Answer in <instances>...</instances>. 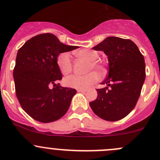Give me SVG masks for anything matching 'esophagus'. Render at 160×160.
<instances>
[{"label": "esophagus", "instance_id": "obj_1", "mask_svg": "<svg viewBox=\"0 0 160 160\" xmlns=\"http://www.w3.org/2000/svg\"><path fill=\"white\" fill-rule=\"evenodd\" d=\"M77 91L81 92V93H85V92L87 91V90H85V89H78V90H77Z\"/></svg>", "mask_w": 160, "mask_h": 160}]
</instances>
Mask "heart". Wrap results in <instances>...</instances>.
Segmentation results:
<instances>
[{"label": "heart", "instance_id": "1", "mask_svg": "<svg viewBox=\"0 0 160 160\" xmlns=\"http://www.w3.org/2000/svg\"><path fill=\"white\" fill-rule=\"evenodd\" d=\"M76 56L88 60L87 65V71L89 72L83 75L72 74L64 79V83L67 87L76 89H87L98 81L100 76L98 72L93 70H97L99 72H104V67L101 61L98 60V52L92 49H81L76 52ZM57 64L59 70L63 74H68L72 70V62L70 55L68 52H62L57 58ZM92 70V71H90Z\"/></svg>", "mask_w": 160, "mask_h": 160}]
</instances>
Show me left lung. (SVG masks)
<instances>
[{"instance_id":"obj_1","label":"left lung","mask_w":160,"mask_h":160,"mask_svg":"<svg viewBox=\"0 0 160 160\" xmlns=\"http://www.w3.org/2000/svg\"><path fill=\"white\" fill-rule=\"evenodd\" d=\"M108 59V75L90 106L98 117L109 122L122 119L134 109L146 79V63L138 46L129 39L110 36L92 48Z\"/></svg>"}]
</instances>
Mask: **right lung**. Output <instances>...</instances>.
Wrapping results in <instances>:
<instances>
[{
  "mask_svg": "<svg viewBox=\"0 0 160 160\" xmlns=\"http://www.w3.org/2000/svg\"><path fill=\"white\" fill-rule=\"evenodd\" d=\"M77 48L45 33L32 37L18 51L13 72L16 95L22 109L35 120L55 122L68 111L77 90L56 84L62 80L57 58ZM51 85L56 88L50 89Z\"/></svg>",
  "mask_w": 160,
  "mask_h": 160,
  "instance_id": "add662e5",
  "label": "right lung"
}]
</instances>
